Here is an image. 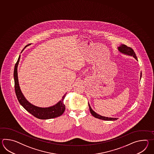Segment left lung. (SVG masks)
Here are the masks:
<instances>
[{"label":"left lung","mask_w":154,"mask_h":154,"mask_svg":"<svg viewBox=\"0 0 154 154\" xmlns=\"http://www.w3.org/2000/svg\"><path fill=\"white\" fill-rule=\"evenodd\" d=\"M118 51L120 52L125 54L126 55H128V56H132L135 59H137V57L136 56L135 53L134 52L133 49H132L131 47H129L128 46L125 45H121V46H119L118 47ZM141 72L140 73V78H141ZM88 106H89V109H90V111L91 112V115L95 117V118H98L102 120H105V121H115L117 120L118 118H111V117H104V116H102L101 115H98L97 113H96L95 111H94L92 110L90 105L88 103Z\"/></svg>","instance_id":"1"}]
</instances>
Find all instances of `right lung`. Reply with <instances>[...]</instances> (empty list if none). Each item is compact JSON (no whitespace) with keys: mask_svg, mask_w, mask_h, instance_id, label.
Wrapping results in <instances>:
<instances>
[{"mask_svg":"<svg viewBox=\"0 0 154 154\" xmlns=\"http://www.w3.org/2000/svg\"><path fill=\"white\" fill-rule=\"evenodd\" d=\"M27 46H29V45L25 46L24 49ZM24 49H23V50ZM23 50L22 51V52L23 51ZM20 59V55L15 65V68L14 71V78L15 82V94L20 105H21L27 111L29 112V113H31L36 118L40 119H48L51 118H56L63 115L66 109V106L64 104V99L66 97V94L63 96L62 100L59 101L57 104L51 107L46 108L39 107L33 105L32 104L30 103L24 97L20 90L17 76V66L19 64Z\"/></svg>","mask_w":154,"mask_h":154,"instance_id":"add662e5","label":"right lung"}]
</instances>
